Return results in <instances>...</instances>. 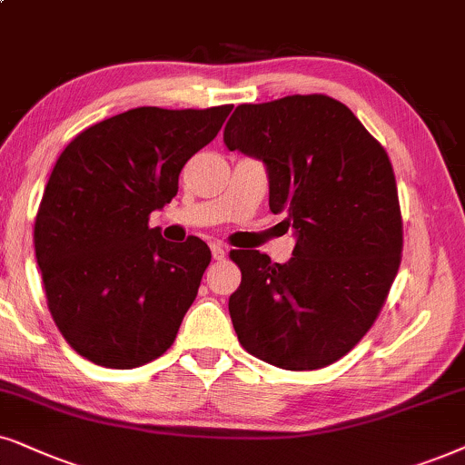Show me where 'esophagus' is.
Returning <instances> with one entry per match:
<instances>
[{"instance_id":"34e87169","label":"esophagus","mask_w":465,"mask_h":465,"mask_svg":"<svg viewBox=\"0 0 465 465\" xmlns=\"http://www.w3.org/2000/svg\"><path fill=\"white\" fill-rule=\"evenodd\" d=\"M210 251H213L214 260H223V257L227 255V249H225V246H223L221 242H213V244H210Z\"/></svg>"}]
</instances>
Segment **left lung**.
<instances>
[{
	"label": "left lung",
	"instance_id": "obj_1",
	"mask_svg": "<svg viewBox=\"0 0 465 465\" xmlns=\"http://www.w3.org/2000/svg\"><path fill=\"white\" fill-rule=\"evenodd\" d=\"M223 141L263 163L292 260L232 251L242 283L229 315L249 354L290 371L345 356L373 326L401 263L397 182L384 148L324 94L240 104Z\"/></svg>",
	"mask_w": 465,
	"mask_h": 465
}]
</instances>
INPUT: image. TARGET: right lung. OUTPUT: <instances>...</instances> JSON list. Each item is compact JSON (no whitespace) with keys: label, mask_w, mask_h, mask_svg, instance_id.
I'll return each instance as SVG.
<instances>
[{"label":"right lung","mask_w":465,"mask_h":465,"mask_svg":"<svg viewBox=\"0 0 465 465\" xmlns=\"http://www.w3.org/2000/svg\"><path fill=\"white\" fill-rule=\"evenodd\" d=\"M232 109L137 107L85 128L57 158L34 246L53 322L76 354L133 369L172 348L213 255L195 236L167 242L148 216Z\"/></svg>","instance_id":"obj_1"}]
</instances>
